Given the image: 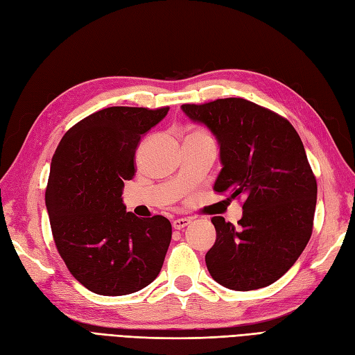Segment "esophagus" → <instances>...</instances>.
<instances>
[{
	"mask_svg": "<svg viewBox=\"0 0 355 355\" xmlns=\"http://www.w3.org/2000/svg\"><path fill=\"white\" fill-rule=\"evenodd\" d=\"M190 225V219H175L172 222V228L174 230H183Z\"/></svg>",
	"mask_w": 355,
	"mask_h": 355,
	"instance_id": "obj_1",
	"label": "esophagus"
}]
</instances>
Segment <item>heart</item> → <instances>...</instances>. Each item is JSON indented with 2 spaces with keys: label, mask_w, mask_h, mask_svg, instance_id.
Wrapping results in <instances>:
<instances>
[{
  "label": "heart",
  "mask_w": 355,
  "mask_h": 355,
  "mask_svg": "<svg viewBox=\"0 0 355 355\" xmlns=\"http://www.w3.org/2000/svg\"><path fill=\"white\" fill-rule=\"evenodd\" d=\"M192 135H202V136H208L207 133H204V132H199V130H198V132H193Z\"/></svg>",
  "instance_id": "obj_1"
}]
</instances>
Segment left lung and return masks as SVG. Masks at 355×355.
Masks as SVG:
<instances>
[{
    "instance_id": "1",
    "label": "left lung",
    "mask_w": 355,
    "mask_h": 355,
    "mask_svg": "<svg viewBox=\"0 0 355 355\" xmlns=\"http://www.w3.org/2000/svg\"><path fill=\"white\" fill-rule=\"evenodd\" d=\"M181 109L219 142L222 171L216 192L246 198L239 228L220 216L211 217L216 241L205 255L208 271L234 291L275 284L312 235L318 187L302 139L284 116L246 98Z\"/></svg>"
}]
</instances>
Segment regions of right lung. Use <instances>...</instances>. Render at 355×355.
<instances>
[{
	"instance_id": "right-lung-1",
	"label": "right lung",
	"mask_w": 355,
	"mask_h": 355,
	"mask_svg": "<svg viewBox=\"0 0 355 355\" xmlns=\"http://www.w3.org/2000/svg\"><path fill=\"white\" fill-rule=\"evenodd\" d=\"M168 111L102 109L71 127L52 157L44 199L53 241L73 277L96 294L136 293L162 270L171 222L139 219L125 211L121 195L141 138Z\"/></svg>"
}]
</instances>
